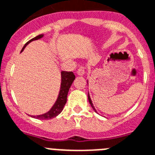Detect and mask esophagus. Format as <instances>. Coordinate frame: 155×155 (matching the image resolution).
Masks as SVG:
<instances>
[{
  "label": "esophagus",
  "mask_w": 155,
  "mask_h": 155,
  "mask_svg": "<svg viewBox=\"0 0 155 155\" xmlns=\"http://www.w3.org/2000/svg\"><path fill=\"white\" fill-rule=\"evenodd\" d=\"M77 74L79 76H82V75L84 74V67H80L77 71Z\"/></svg>",
  "instance_id": "esophagus-1"
}]
</instances>
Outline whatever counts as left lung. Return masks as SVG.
I'll return each mask as SVG.
<instances>
[{
  "mask_svg": "<svg viewBox=\"0 0 155 155\" xmlns=\"http://www.w3.org/2000/svg\"><path fill=\"white\" fill-rule=\"evenodd\" d=\"M87 83H88V81H87ZM88 102H89V104H90V105H91V107H92V109H93L94 110H95V112H96V113H97L96 108H95V107H94L93 104H92V100H91V97H90V95H89V92H88Z\"/></svg>",
  "mask_w": 155,
  "mask_h": 155,
  "instance_id": "obj_1",
  "label": "left lung"
}]
</instances>
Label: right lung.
I'll list each match as a JSON object with an SVG mask.
<instances>
[{
    "instance_id": "obj_1",
    "label": "right lung",
    "mask_w": 155,
    "mask_h": 155,
    "mask_svg": "<svg viewBox=\"0 0 155 155\" xmlns=\"http://www.w3.org/2000/svg\"><path fill=\"white\" fill-rule=\"evenodd\" d=\"M44 37V34H40L38 36L35 37L33 39L30 40L27 43H26L22 49L21 50L22 52L24 50L26 45L30 44V42L33 41H36V40H39ZM75 79V75L74 74V73L72 71H62L61 72V84H60V89H59V95H58L57 100L55 102V104L51 107V109L45 114H40V115L37 116H31L34 118L40 119V120H48V119H51L53 117H55L58 116L59 114L61 113L62 110H63L65 104L67 103V95H68L69 89L71 88V84H72L73 81Z\"/></svg>"
}]
</instances>
